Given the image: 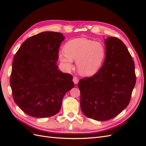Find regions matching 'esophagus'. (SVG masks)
Masks as SVG:
<instances>
[{"label": "esophagus", "instance_id": "34e87169", "mask_svg": "<svg viewBox=\"0 0 146 146\" xmlns=\"http://www.w3.org/2000/svg\"><path fill=\"white\" fill-rule=\"evenodd\" d=\"M73 82L75 84H77L78 82V78L77 77H73Z\"/></svg>", "mask_w": 146, "mask_h": 146}]
</instances>
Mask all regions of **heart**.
<instances>
[{
	"label": "heart",
	"mask_w": 146,
	"mask_h": 146,
	"mask_svg": "<svg viewBox=\"0 0 146 146\" xmlns=\"http://www.w3.org/2000/svg\"><path fill=\"white\" fill-rule=\"evenodd\" d=\"M106 56L103 43L85 38L72 39L66 43L64 52L59 58L67 70L73 67L72 60H76L78 72L84 76H91L98 71Z\"/></svg>",
	"instance_id": "1"
}]
</instances>
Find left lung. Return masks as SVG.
<instances>
[{
    "instance_id": "1",
    "label": "left lung",
    "mask_w": 146,
    "mask_h": 146,
    "mask_svg": "<svg viewBox=\"0 0 146 146\" xmlns=\"http://www.w3.org/2000/svg\"><path fill=\"white\" fill-rule=\"evenodd\" d=\"M106 56L93 76L80 79L83 113L97 121H108L129 105L136 83L134 61L123 42L117 38L105 39Z\"/></svg>"
}]
</instances>
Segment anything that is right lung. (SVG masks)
<instances>
[{"instance_id": "add662e5", "label": "right lung", "mask_w": 146, "mask_h": 146, "mask_svg": "<svg viewBox=\"0 0 146 146\" xmlns=\"http://www.w3.org/2000/svg\"><path fill=\"white\" fill-rule=\"evenodd\" d=\"M64 39L59 32H41L26 39L14 56L10 76L13 98L30 116L55 115L66 92L74 86L72 75L61 72L56 64Z\"/></svg>"}]
</instances>
